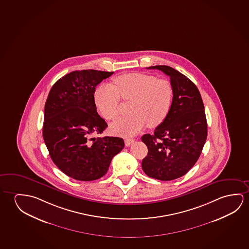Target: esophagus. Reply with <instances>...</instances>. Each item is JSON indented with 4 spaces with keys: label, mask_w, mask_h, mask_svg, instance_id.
<instances>
[{
    "label": "esophagus",
    "mask_w": 249,
    "mask_h": 249,
    "mask_svg": "<svg viewBox=\"0 0 249 249\" xmlns=\"http://www.w3.org/2000/svg\"><path fill=\"white\" fill-rule=\"evenodd\" d=\"M134 142V139L132 138H126L125 139V145L126 146H129V145H132L133 143Z\"/></svg>",
    "instance_id": "34e87169"
}]
</instances>
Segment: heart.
<instances>
[{
	"mask_svg": "<svg viewBox=\"0 0 249 249\" xmlns=\"http://www.w3.org/2000/svg\"><path fill=\"white\" fill-rule=\"evenodd\" d=\"M115 87L104 85L96 89L94 102L100 115L107 121L119 115L121 98L132 102V115L112 123L111 132L121 136H132L145 128L156 127L165 121L172 107L173 87L166 79L145 73H127L115 78Z\"/></svg>",
	"mask_w": 249,
	"mask_h": 249,
	"instance_id": "1",
	"label": "heart"
}]
</instances>
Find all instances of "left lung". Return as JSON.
Wrapping results in <instances>:
<instances>
[{"instance_id": "obj_1", "label": "left lung", "mask_w": 249, "mask_h": 249, "mask_svg": "<svg viewBox=\"0 0 249 249\" xmlns=\"http://www.w3.org/2000/svg\"><path fill=\"white\" fill-rule=\"evenodd\" d=\"M147 69L169 76L174 93L166 119L153 134L142 137L148 149L142 170L150 178L170 181L184 176L198 160L206 142V115L200 92L192 80L167 65Z\"/></svg>"}]
</instances>
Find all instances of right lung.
Listing matches in <instances>:
<instances>
[{"label": "right lung", "mask_w": 249, "mask_h": 249, "mask_svg": "<svg viewBox=\"0 0 249 249\" xmlns=\"http://www.w3.org/2000/svg\"><path fill=\"white\" fill-rule=\"evenodd\" d=\"M114 73L75 71L53 84L45 104L43 138L51 159L67 176L79 181L98 179L124 147L119 137L93 138L107 125L96 111V87Z\"/></svg>", "instance_id": "obj_1"}]
</instances>
